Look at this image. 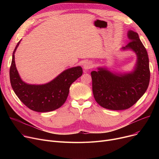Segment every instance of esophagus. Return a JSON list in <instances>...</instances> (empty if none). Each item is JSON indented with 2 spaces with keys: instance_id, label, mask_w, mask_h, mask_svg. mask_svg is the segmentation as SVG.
I'll return each instance as SVG.
<instances>
[{
  "instance_id": "obj_1",
  "label": "esophagus",
  "mask_w": 159,
  "mask_h": 159,
  "mask_svg": "<svg viewBox=\"0 0 159 159\" xmlns=\"http://www.w3.org/2000/svg\"><path fill=\"white\" fill-rule=\"evenodd\" d=\"M91 68H93V64L90 62H86L84 64V66H83V68H84L85 70H88L89 69H91Z\"/></svg>"
}]
</instances>
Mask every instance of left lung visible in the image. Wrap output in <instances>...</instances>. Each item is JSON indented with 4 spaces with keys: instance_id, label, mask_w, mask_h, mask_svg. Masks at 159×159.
<instances>
[{
    "instance_id": "1",
    "label": "left lung",
    "mask_w": 159,
    "mask_h": 159,
    "mask_svg": "<svg viewBox=\"0 0 159 159\" xmlns=\"http://www.w3.org/2000/svg\"><path fill=\"white\" fill-rule=\"evenodd\" d=\"M129 43L122 50L131 49L137 60L131 72L114 73L106 68L91 72L92 89L96 102L111 110H126L134 105L147 90L150 79L149 58L138 33L129 30Z\"/></svg>"
}]
</instances>
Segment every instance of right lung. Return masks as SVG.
I'll return each instance as SVG.
<instances>
[{
    "instance_id": "right-lung-1",
    "label": "right lung",
    "mask_w": 159,
    "mask_h": 159,
    "mask_svg": "<svg viewBox=\"0 0 159 159\" xmlns=\"http://www.w3.org/2000/svg\"><path fill=\"white\" fill-rule=\"evenodd\" d=\"M20 42L13 51L10 70V82L15 93L25 106L33 111L48 112L58 109L66 102L72 83L82 75V68L77 66L66 70L44 84H27L20 77L15 62V53Z\"/></svg>"
}]
</instances>
